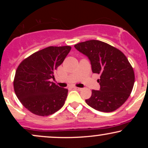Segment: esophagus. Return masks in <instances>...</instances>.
Instances as JSON below:
<instances>
[{
  "label": "esophagus",
  "mask_w": 148,
  "mask_h": 148,
  "mask_svg": "<svg viewBox=\"0 0 148 148\" xmlns=\"http://www.w3.org/2000/svg\"><path fill=\"white\" fill-rule=\"evenodd\" d=\"M74 89L77 90H82V88H77V87H74Z\"/></svg>",
  "instance_id": "obj_1"
}]
</instances>
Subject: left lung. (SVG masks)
Wrapping results in <instances>:
<instances>
[{
  "label": "left lung",
  "mask_w": 148,
  "mask_h": 148,
  "mask_svg": "<svg viewBox=\"0 0 148 148\" xmlns=\"http://www.w3.org/2000/svg\"><path fill=\"white\" fill-rule=\"evenodd\" d=\"M74 47L88 58L92 72L100 76L99 90H92L86 102L99 111L118 109L129 98L135 81L128 59L119 49L99 40L81 42Z\"/></svg>",
  "instance_id": "left-lung-1"
}]
</instances>
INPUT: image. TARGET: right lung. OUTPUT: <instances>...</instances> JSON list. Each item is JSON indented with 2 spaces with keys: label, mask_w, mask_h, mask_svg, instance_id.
Segmentation results:
<instances>
[{
  "label": "right lung",
  "mask_w": 148,
  "mask_h": 148,
  "mask_svg": "<svg viewBox=\"0 0 148 148\" xmlns=\"http://www.w3.org/2000/svg\"><path fill=\"white\" fill-rule=\"evenodd\" d=\"M72 47H49L34 53L18 65L14 80L15 94L34 114L51 115L63 106L68 90L51 82L54 72Z\"/></svg>",
  "instance_id": "add662e5"
}]
</instances>
